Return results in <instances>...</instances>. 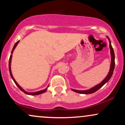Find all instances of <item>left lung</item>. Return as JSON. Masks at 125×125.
<instances>
[{
	"label": "left lung",
	"mask_w": 125,
	"mask_h": 125,
	"mask_svg": "<svg viewBox=\"0 0 125 125\" xmlns=\"http://www.w3.org/2000/svg\"><path fill=\"white\" fill-rule=\"evenodd\" d=\"M106 37H107V38L108 39L109 41V48L110 50V56H111V63H110V69H109V72L108 74H107V75L106 76V77L105 78H104V79L100 83L97 84V85L94 86V87H92V88L89 89L85 90H79L73 89H71L73 91L75 92H76V93H78V94H93V93L96 92L97 90L99 89L100 87H102L104 84L106 83L107 82L109 81L110 79L111 78L112 76V74H113V71H114L115 65V53H114V51H113L112 46L110 39L109 38V37H107V36H106Z\"/></svg>",
	"instance_id": "8db88e82"
}]
</instances>
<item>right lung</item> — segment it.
Instances as JSON below:
<instances>
[{
	"label": "right lung",
	"instance_id": "right-lung-1",
	"mask_svg": "<svg viewBox=\"0 0 125 125\" xmlns=\"http://www.w3.org/2000/svg\"><path fill=\"white\" fill-rule=\"evenodd\" d=\"M20 41H18L15 44V45H14L13 48V49L12 52H11V54H10V58H9V72H10V74L11 76V77H12V79H13V81H14V82H15V83L16 84V85L18 86L19 88V89L21 90L22 92H23L24 93L27 94H29V95H38V94H43V93L45 92L47 90H48V87H49V86L48 87H46V89H44L43 90H39V91H38V92H26L25 91V90L23 89L21 87V86L18 83L16 82V81H15V79H14V77H13V75H12V71H11V61H12V54H13V52L14 50H15V49L16 48V47L17 46V45H18V44L19 43V42Z\"/></svg>",
	"mask_w": 125,
	"mask_h": 125
}]
</instances>
